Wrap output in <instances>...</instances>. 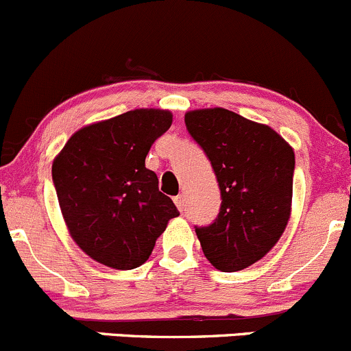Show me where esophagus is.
Returning a JSON list of instances; mask_svg holds the SVG:
<instances>
[{"label": "esophagus", "instance_id": "esophagus-1", "mask_svg": "<svg viewBox=\"0 0 351 351\" xmlns=\"http://www.w3.org/2000/svg\"><path fill=\"white\" fill-rule=\"evenodd\" d=\"M174 202H176V206H177V209H179V211H184V206H186V204H184V196H180V194H179V196H176Z\"/></svg>", "mask_w": 351, "mask_h": 351}]
</instances>
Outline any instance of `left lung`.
Segmentation results:
<instances>
[{
    "label": "left lung",
    "mask_w": 351,
    "mask_h": 351,
    "mask_svg": "<svg viewBox=\"0 0 351 351\" xmlns=\"http://www.w3.org/2000/svg\"><path fill=\"white\" fill-rule=\"evenodd\" d=\"M184 121L221 189L218 218L196 228L202 252L223 272L247 269L276 247L291 218L294 150L269 125L225 108L187 111Z\"/></svg>",
    "instance_id": "obj_1"
}]
</instances>
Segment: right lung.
<instances>
[{
  "label": "right lung",
  "mask_w": 351,
  "mask_h": 351,
  "mask_svg": "<svg viewBox=\"0 0 351 351\" xmlns=\"http://www.w3.org/2000/svg\"><path fill=\"white\" fill-rule=\"evenodd\" d=\"M172 125L169 110L140 108L82 126L52 164L62 218L86 255L118 270L149 260L176 204L145 167L152 143Z\"/></svg>",
  "instance_id": "right-lung-1"
}]
</instances>
